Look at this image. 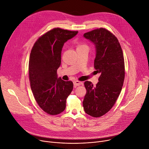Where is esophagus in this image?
<instances>
[{
	"mask_svg": "<svg viewBox=\"0 0 149 149\" xmlns=\"http://www.w3.org/2000/svg\"><path fill=\"white\" fill-rule=\"evenodd\" d=\"M82 82H81L80 81H73V84L74 85V86H80L81 85H82Z\"/></svg>",
	"mask_w": 149,
	"mask_h": 149,
	"instance_id": "esophagus-1",
	"label": "esophagus"
}]
</instances>
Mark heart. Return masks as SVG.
<instances>
[{
	"instance_id": "1",
	"label": "heart",
	"mask_w": 149,
	"mask_h": 149,
	"mask_svg": "<svg viewBox=\"0 0 149 149\" xmlns=\"http://www.w3.org/2000/svg\"><path fill=\"white\" fill-rule=\"evenodd\" d=\"M86 47L85 45H83V44H79L77 46V48H81V47Z\"/></svg>"
}]
</instances>
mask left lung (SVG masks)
<instances>
[{"label": "left lung", "instance_id": "1", "mask_svg": "<svg viewBox=\"0 0 149 149\" xmlns=\"http://www.w3.org/2000/svg\"><path fill=\"white\" fill-rule=\"evenodd\" d=\"M84 36L95 45L94 68L100 76L96 86L85 82L83 106L89 116L98 118L110 111L121 92L125 79L123 55L117 38L104 28L85 33Z\"/></svg>", "mask_w": 149, "mask_h": 149}]
</instances>
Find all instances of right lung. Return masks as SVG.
<instances>
[{
    "label": "right lung",
    "mask_w": 149,
    "mask_h": 149,
    "mask_svg": "<svg viewBox=\"0 0 149 149\" xmlns=\"http://www.w3.org/2000/svg\"><path fill=\"white\" fill-rule=\"evenodd\" d=\"M78 31L54 28L41 36L34 44L29 64L30 86L39 106L50 115L63 112L66 100L73 88L72 81L57 77L61 51L68 39Z\"/></svg>",
    "instance_id": "obj_1"
}]
</instances>
